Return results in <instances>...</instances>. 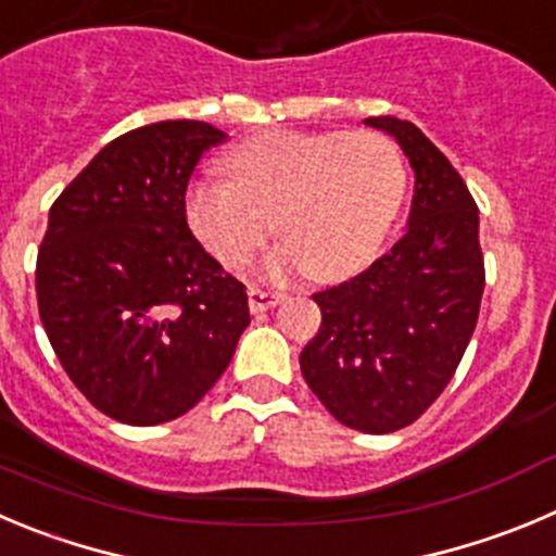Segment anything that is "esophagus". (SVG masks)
<instances>
[{
    "label": "esophagus",
    "mask_w": 556,
    "mask_h": 556,
    "mask_svg": "<svg viewBox=\"0 0 556 556\" xmlns=\"http://www.w3.org/2000/svg\"><path fill=\"white\" fill-rule=\"evenodd\" d=\"M282 299H285V293H277V290L257 288V285H252V288H249V309H252V313H266V309L277 307Z\"/></svg>",
    "instance_id": "34e87169"
}]
</instances>
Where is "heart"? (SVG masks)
I'll use <instances>...</instances> for the list:
<instances>
[{
	"label": "heart",
	"mask_w": 556,
	"mask_h": 556,
	"mask_svg": "<svg viewBox=\"0 0 556 556\" xmlns=\"http://www.w3.org/2000/svg\"><path fill=\"white\" fill-rule=\"evenodd\" d=\"M230 180L189 186L191 227L227 268H241L274 232L285 247L268 257L279 277L307 266L318 279H342L376 257L401 214L406 155L383 131H266L227 155Z\"/></svg>",
	"instance_id": "b5f03b06"
}]
</instances>
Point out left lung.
Wrapping results in <instances>:
<instances>
[{
    "label": "left lung",
    "instance_id": "obj_1",
    "mask_svg": "<svg viewBox=\"0 0 556 556\" xmlns=\"http://www.w3.org/2000/svg\"><path fill=\"white\" fill-rule=\"evenodd\" d=\"M412 161V216L370 268L313 293L320 329L299 356L318 401L349 428L392 433L422 417L458 370L480 315L485 263L477 205L414 123L367 117Z\"/></svg>",
    "mask_w": 556,
    "mask_h": 556
}]
</instances>
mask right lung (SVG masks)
<instances>
[{
	"label": "right lung",
	"mask_w": 556,
	"mask_h": 556,
	"mask_svg": "<svg viewBox=\"0 0 556 556\" xmlns=\"http://www.w3.org/2000/svg\"><path fill=\"white\" fill-rule=\"evenodd\" d=\"M227 134L164 121L109 142L65 186L38 249V309L62 370L106 417L178 419L249 326L247 288L186 222V189Z\"/></svg>",
	"instance_id": "obj_1"
}]
</instances>
